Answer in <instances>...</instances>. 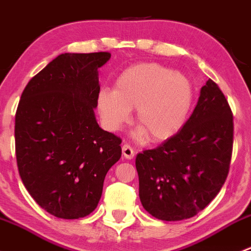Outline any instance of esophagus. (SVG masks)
Wrapping results in <instances>:
<instances>
[{
  "label": "esophagus",
  "mask_w": 251,
  "mask_h": 251,
  "mask_svg": "<svg viewBox=\"0 0 251 251\" xmlns=\"http://www.w3.org/2000/svg\"><path fill=\"white\" fill-rule=\"evenodd\" d=\"M123 155L125 156L126 159H133V156H135V151H133V148L130 144L125 143L123 146Z\"/></svg>",
  "instance_id": "esophagus-1"
}]
</instances>
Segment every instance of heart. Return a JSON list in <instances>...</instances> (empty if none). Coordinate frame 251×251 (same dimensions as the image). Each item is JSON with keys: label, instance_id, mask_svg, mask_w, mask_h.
<instances>
[{"label": "heart", "instance_id": "1", "mask_svg": "<svg viewBox=\"0 0 251 251\" xmlns=\"http://www.w3.org/2000/svg\"><path fill=\"white\" fill-rule=\"evenodd\" d=\"M194 102L191 80L176 70L156 63H140L124 70L115 81V90L100 91L97 107L103 124L118 131L136 109L141 126L138 137L147 133L153 142L176 135L188 120Z\"/></svg>", "mask_w": 251, "mask_h": 251}]
</instances>
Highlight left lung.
<instances>
[{
	"label": "left lung",
	"mask_w": 251,
	"mask_h": 251,
	"mask_svg": "<svg viewBox=\"0 0 251 251\" xmlns=\"http://www.w3.org/2000/svg\"><path fill=\"white\" fill-rule=\"evenodd\" d=\"M232 148L233 114L217 83L209 78L181 131L136 156L144 209L163 221L196 216L224 186Z\"/></svg>",
	"instance_id": "obj_1"
}]
</instances>
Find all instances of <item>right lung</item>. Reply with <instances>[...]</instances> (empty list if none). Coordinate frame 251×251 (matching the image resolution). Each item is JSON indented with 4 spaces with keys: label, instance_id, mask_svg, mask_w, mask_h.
I'll use <instances>...</instances> for the list:
<instances>
[{
    "label": "right lung",
    "instance_id": "right-lung-1",
    "mask_svg": "<svg viewBox=\"0 0 251 251\" xmlns=\"http://www.w3.org/2000/svg\"><path fill=\"white\" fill-rule=\"evenodd\" d=\"M109 52L64 53L27 82L16 113L20 178L42 209L80 219L97 207L105 175L121 156V138L95 116L98 69Z\"/></svg>",
    "mask_w": 251,
    "mask_h": 251
}]
</instances>
